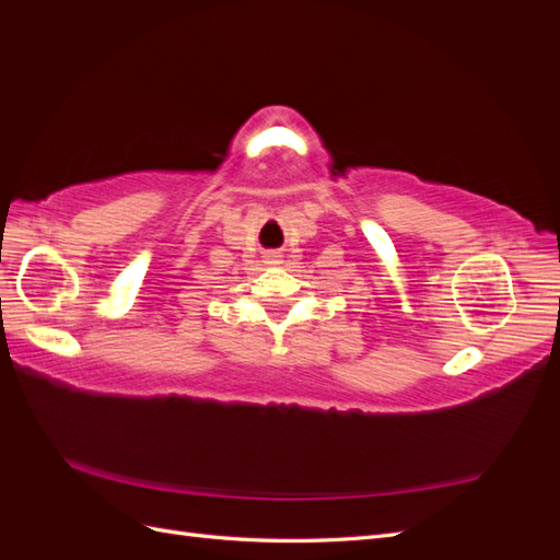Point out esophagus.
I'll return each instance as SVG.
<instances>
[{
  "label": "esophagus",
  "mask_w": 560,
  "mask_h": 560,
  "mask_svg": "<svg viewBox=\"0 0 560 560\" xmlns=\"http://www.w3.org/2000/svg\"><path fill=\"white\" fill-rule=\"evenodd\" d=\"M270 259H273V257H270ZM270 264H276V259H273V261H270Z\"/></svg>",
  "instance_id": "34e87169"
}]
</instances>
